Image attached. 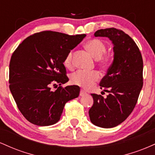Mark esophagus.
I'll list each match as a JSON object with an SVG mask.
<instances>
[{"label":"esophagus","instance_id":"esophagus-1","mask_svg":"<svg viewBox=\"0 0 155 155\" xmlns=\"http://www.w3.org/2000/svg\"><path fill=\"white\" fill-rule=\"evenodd\" d=\"M86 92H85L84 91V90H81V91H80V96H84L85 95H86Z\"/></svg>","mask_w":155,"mask_h":155}]
</instances>
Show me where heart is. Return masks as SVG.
<instances>
[{
    "label": "heart",
    "instance_id": "b5f03b06",
    "mask_svg": "<svg viewBox=\"0 0 155 155\" xmlns=\"http://www.w3.org/2000/svg\"><path fill=\"white\" fill-rule=\"evenodd\" d=\"M85 48L94 58L98 60L99 65L101 67L106 68L109 66V58L106 56L103 57L106 51V47L102 41L97 38L91 39L85 44ZM72 55L73 52L70 51L65 57L64 63L67 67L72 66ZM100 77V74L96 71L92 72L78 71L72 74L71 80L74 84L88 90L98 81Z\"/></svg>",
    "mask_w": 155,
    "mask_h": 155
}]
</instances>
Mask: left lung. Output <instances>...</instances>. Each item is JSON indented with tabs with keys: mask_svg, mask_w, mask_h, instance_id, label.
Instances as JSON below:
<instances>
[{
	"mask_svg": "<svg viewBox=\"0 0 155 155\" xmlns=\"http://www.w3.org/2000/svg\"><path fill=\"white\" fill-rule=\"evenodd\" d=\"M95 37H108L114 44V60L100 86L106 97L91 94L89 111L92 124L104 128L116 127L132 113L143 87V59L139 48L130 35L114 28L97 31Z\"/></svg>",
	"mask_w": 155,
	"mask_h": 155,
	"instance_id": "1",
	"label": "left lung"
}]
</instances>
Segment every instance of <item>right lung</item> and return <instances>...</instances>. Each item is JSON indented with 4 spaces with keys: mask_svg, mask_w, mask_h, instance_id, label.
Wrapping results in <instances>:
<instances>
[{
    "mask_svg": "<svg viewBox=\"0 0 155 155\" xmlns=\"http://www.w3.org/2000/svg\"><path fill=\"white\" fill-rule=\"evenodd\" d=\"M85 36L41 31L26 38L13 52L9 89L19 110L30 122L38 126L55 124L65 104L79 96V86H61L69 80L63 63ZM57 83L59 87L51 91V86Z\"/></svg>",
    "mask_w": 155,
    "mask_h": 155,
    "instance_id": "right-lung-1",
    "label": "right lung"
}]
</instances>
